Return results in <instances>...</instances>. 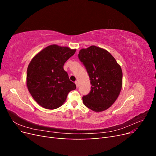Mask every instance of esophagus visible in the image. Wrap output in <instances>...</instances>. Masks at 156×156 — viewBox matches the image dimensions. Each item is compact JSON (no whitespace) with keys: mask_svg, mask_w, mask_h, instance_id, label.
Listing matches in <instances>:
<instances>
[{"mask_svg":"<svg viewBox=\"0 0 156 156\" xmlns=\"http://www.w3.org/2000/svg\"><path fill=\"white\" fill-rule=\"evenodd\" d=\"M75 84H76L77 87H79V83H78V82H77V81H75Z\"/></svg>","mask_w":156,"mask_h":156,"instance_id":"1","label":"esophagus"}]
</instances>
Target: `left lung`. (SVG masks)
Here are the masks:
<instances>
[{"label": "left lung", "mask_w": 156, "mask_h": 156, "mask_svg": "<svg viewBox=\"0 0 156 156\" xmlns=\"http://www.w3.org/2000/svg\"><path fill=\"white\" fill-rule=\"evenodd\" d=\"M78 57L85 67L92 84L90 92L83 97L84 105L95 112L107 109L121 91V67L107 51L94 45L80 50Z\"/></svg>", "instance_id": "8db88e82"}]
</instances>
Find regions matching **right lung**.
<instances>
[{
	"label": "right lung",
	"mask_w": 156,
	"mask_h": 156,
	"mask_svg": "<svg viewBox=\"0 0 156 156\" xmlns=\"http://www.w3.org/2000/svg\"><path fill=\"white\" fill-rule=\"evenodd\" d=\"M76 49L51 45L32 59L27 72V84L32 98L47 109L62 105L68 93L76 88L71 81L64 64Z\"/></svg>",
	"instance_id": "right-lung-1"
}]
</instances>
